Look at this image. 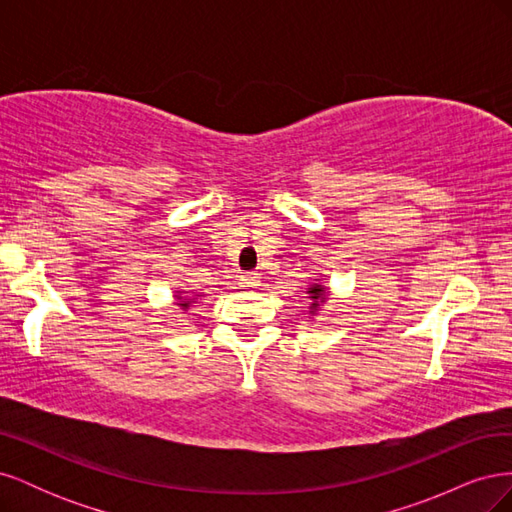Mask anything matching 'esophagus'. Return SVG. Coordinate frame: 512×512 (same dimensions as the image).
Listing matches in <instances>:
<instances>
[{"label": "esophagus", "mask_w": 512, "mask_h": 512, "mask_svg": "<svg viewBox=\"0 0 512 512\" xmlns=\"http://www.w3.org/2000/svg\"><path fill=\"white\" fill-rule=\"evenodd\" d=\"M241 288H256L260 284V275L256 271H247L239 277Z\"/></svg>", "instance_id": "1"}]
</instances>
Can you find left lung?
I'll use <instances>...</instances> for the list:
<instances>
[{
    "instance_id": "8db88e82",
    "label": "left lung",
    "mask_w": 512,
    "mask_h": 512,
    "mask_svg": "<svg viewBox=\"0 0 512 512\" xmlns=\"http://www.w3.org/2000/svg\"><path fill=\"white\" fill-rule=\"evenodd\" d=\"M307 294H309V301H312V312H316L318 309V305L324 301V288L322 286H312V288H307Z\"/></svg>"
}]
</instances>
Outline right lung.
<instances>
[{
  "label": "right lung",
  "mask_w": 512,
  "mask_h": 512,
  "mask_svg": "<svg viewBox=\"0 0 512 512\" xmlns=\"http://www.w3.org/2000/svg\"><path fill=\"white\" fill-rule=\"evenodd\" d=\"M179 299H181V297H179ZM190 303H192V301H179L177 305H179L181 309H188V307H190Z\"/></svg>",
  "instance_id": "add662e5"
}]
</instances>
